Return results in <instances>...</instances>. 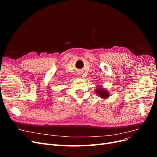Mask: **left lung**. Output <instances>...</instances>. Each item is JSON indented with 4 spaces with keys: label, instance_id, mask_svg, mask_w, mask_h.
Returning <instances> with one entry per match:
<instances>
[{
    "label": "left lung",
    "instance_id": "8db88e82",
    "mask_svg": "<svg viewBox=\"0 0 157 157\" xmlns=\"http://www.w3.org/2000/svg\"><path fill=\"white\" fill-rule=\"evenodd\" d=\"M96 93L103 99H107L109 96V93L107 90L102 88L100 86H98L96 89Z\"/></svg>",
    "mask_w": 157,
    "mask_h": 157
}]
</instances>
